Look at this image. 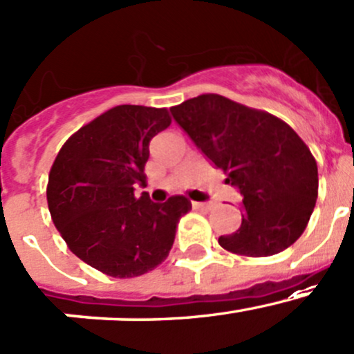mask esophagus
<instances>
[{
	"label": "esophagus",
	"mask_w": 354,
	"mask_h": 354,
	"mask_svg": "<svg viewBox=\"0 0 354 354\" xmlns=\"http://www.w3.org/2000/svg\"><path fill=\"white\" fill-rule=\"evenodd\" d=\"M193 208L200 209V212H209L212 209V203H200V201H193Z\"/></svg>",
	"instance_id": "34e87169"
}]
</instances>
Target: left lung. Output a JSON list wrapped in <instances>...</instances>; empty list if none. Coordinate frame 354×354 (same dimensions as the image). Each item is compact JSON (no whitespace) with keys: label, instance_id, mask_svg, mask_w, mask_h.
<instances>
[{"label":"left lung","instance_id":"obj_1","mask_svg":"<svg viewBox=\"0 0 354 354\" xmlns=\"http://www.w3.org/2000/svg\"><path fill=\"white\" fill-rule=\"evenodd\" d=\"M174 120L242 195V225L218 243L245 257H269L302 235L317 198V165L284 120L203 94L169 109Z\"/></svg>","mask_w":354,"mask_h":354}]
</instances>
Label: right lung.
Wrapping results in <instances>:
<instances>
[{
	"instance_id": "right-lung-1",
	"label": "right lung",
	"mask_w": 354,
	"mask_h": 354,
	"mask_svg": "<svg viewBox=\"0 0 354 354\" xmlns=\"http://www.w3.org/2000/svg\"><path fill=\"white\" fill-rule=\"evenodd\" d=\"M169 124L165 107H112L70 136L50 169L46 201L57 230L77 257L111 277L156 269L192 209L181 195L165 203L134 196V183H146L149 141Z\"/></svg>"
}]
</instances>
